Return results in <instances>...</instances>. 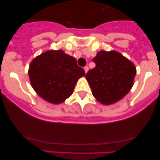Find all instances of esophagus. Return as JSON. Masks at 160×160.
Listing matches in <instances>:
<instances>
[{
	"mask_svg": "<svg viewBox=\"0 0 160 160\" xmlns=\"http://www.w3.org/2000/svg\"><path fill=\"white\" fill-rule=\"evenodd\" d=\"M84 69V71H85V73H87V71H89V68H88V66H85Z\"/></svg>",
	"mask_w": 160,
	"mask_h": 160,
	"instance_id": "esophagus-1",
	"label": "esophagus"
}]
</instances>
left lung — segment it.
Segmentation results:
<instances>
[{"mask_svg": "<svg viewBox=\"0 0 160 160\" xmlns=\"http://www.w3.org/2000/svg\"><path fill=\"white\" fill-rule=\"evenodd\" d=\"M92 60L96 66L85 77L96 100L111 105L123 98L133 85L134 64L116 51H100Z\"/></svg>", "mask_w": 160, "mask_h": 160, "instance_id": "obj_1", "label": "left lung"}]
</instances>
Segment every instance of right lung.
<instances>
[{
  "label": "right lung",
  "mask_w": 160,
  "mask_h": 160,
  "mask_svg": "<svg viewBox=\"0 0 160 160\" xmlns=\"http://www.w3.org/2000/svg\"><path fill=\"white\" fill-rule=\"evenodd\" d=\"M29 78L32 88L47 101L64 102L73 93L78 79L85 75L76 60L62 50H49L30 63Z\"/></svg>",
  "instance_id": "right-lung-1"
}]
</instances>
